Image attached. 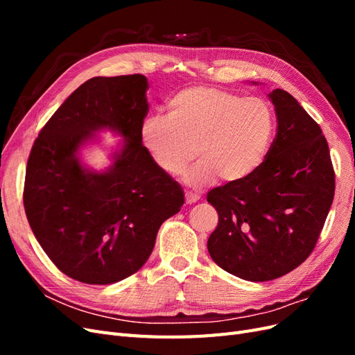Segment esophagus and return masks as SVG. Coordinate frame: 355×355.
I'll use <instances>...</instances> for the list:
<instances>
[{
  "label": "esophagus",
  "instance_id": "esophagus-1",
  "mask_svg": "<svg viewBox=\"0 0 355 355\" xmlns=\"http://www.w3.org/2000/svg\"><path fill=\"white\" fill-rule=\"evenodd\" d=\"M198 200H200L198 194H194V192H185V201H187V204L197 202Z\"/></svg>",
  "mask_w": 355,
  "mask_h": 355
}]
</instances>
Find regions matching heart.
<instances>
[{
	"label": "heart",
	"instance_id": "heart-1",
	"mask_svg": "<svg viewBox=\"0 0 355 355\" xmlns=\"http://www.w3.org/2000/svg\"><path fill=\"white\" fill-rule=\"evenodd\" d=\"M274 114L262 98L210 85H191L167 103V116L151 115L139 128V139L155 166L167 175H185L192 188L218 178L237 184L262 164L274 135Z\"/></svg>",
	"mask_w": 355,
	"mask_h": 355
}]
</instances>
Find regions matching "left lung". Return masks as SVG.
Listing matches in <instances>:
<instances>
[{
    "label": "left lung",
    "mask_w": 355,
    "mask_h": 355,
    "mask_svg": "<svg viewBox=\"0 0 355 355\" xmlns=\"http://www.w3.org/2000/svg\"><path fill=\"white\" fill-rule=\"evenodd\" d=\"M271 99L277 135L252 176L211 189L219 223L207 241L211 259L247 282H270L293 271L314 250L333 196L329 145L320 125L292 94Z\"/></svg>",
    "instance_id": "8db88e82"
}]
</instances>
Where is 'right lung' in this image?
Wrapping results in <instances>:
<instances>
[{
  "label": "right lung",
  "mask_w": 355,
  "mask_h": 355,
  "mask_svg": "<svg viewBox=\"0 0 355 355\" xmlns=\"http://www.w3.org/2000/svg\"><path fill=\"white\" fill-rule=\"evenodd\" d=\"M141 73L81 84L42 127L31 149L24 206L29 227L59 270L85 284H112L141 270L157 232L184 206V189L139 139L148 114ZM123 137L105 171L79 151L96 132Z\"/></svg>",
  "instance_id": "1"
}]
</instances>
